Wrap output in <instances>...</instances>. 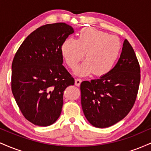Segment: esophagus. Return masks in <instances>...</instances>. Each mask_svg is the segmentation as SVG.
<instances>
[{
	"instance_id": "1",
	"label": "esophagus",
	"mask_w": 151,
	"mask_h": 151,
	"mask_svg": "<svg viewBox=\"0 0 151 151\" xmlns=\"http://www.w3.org/2000/svg\"><path fill=\"white\" fill-rule=\"evenodd\" d=\"M81 83V79H75V83H74V84H75V85L77 86H80Z\"/></svg>"
}]
</instances>
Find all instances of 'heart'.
Returning <instances> with one entry per match:
<instances>
[{
    "label": "heart",
    "instance_id": "b5f03b06",
    "mask_svg": "<svg viewBox=\"0 0 151 151\" xmlns=\"http://www.w3.org/2000/svg\"><path fill=\"white\" fill-rule=\"evenodd\" d=\"M121 52L116 36L93 28H84L77 40L67 38L61 47V55L67 67L74 69L84 55L85 61L74 70V74L85 77L93 73L98 77L110 73Z\"/></svg>",
    "mask_w": 151,
    "mask_h": 151
}]
</instances>
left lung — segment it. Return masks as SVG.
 <instances>
[{"mask_svg":"<svg viewBox=\"0 0 151 151\" xmlns=\"http://www.w3.org/2000/svg\"><path fill=\"white\" fill-rule=\"evenodd\" d=\"M140 65L127 40L120 58L107 75L81 82V103L88 121L106 128L122 120L134 104L141 80Z\"/></svg>","mask_w":151,"mask_h":151,"instance_id":"1","label":"left lung"}]
</instances>
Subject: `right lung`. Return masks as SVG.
<instances>
[{"label": "right lung", "mask_w": 151, "mask_h": 151, "mask_svg": "<svg viewBox=\"0 0 151 151\" xmlns=\"http://www.w3.org/2000/svg\"><path fill=\"white\" fill-rule=\"evenodd\" d=\"M74 32L65 22L47 24L26 37L12 63L11 89L22 114L36 126L60 117L66 88L74 79L62 63L61 47Z\"/></svg>", "instance_id": "1"}]
</instances>
